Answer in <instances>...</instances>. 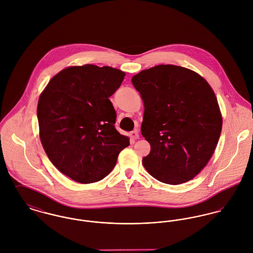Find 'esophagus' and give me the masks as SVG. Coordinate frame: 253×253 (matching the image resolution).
Instances as JSON below:
<instances>
[{"label": "esophagus", "instance_id": "1", "mask_svg": "<svg viewBox=\"0 0 253 253\" xmlns=\"http://www.w3.org/2000/svg\"><path fill=\"white\" fill-rule=\"evenodd\" d=\"M130 136H131V138L133 139V140H137V139H139V132H138V130H134V131H132L131 133H130Z\"/></svg>", "mask_w": 253, "mask_h": 253}]
</instances>
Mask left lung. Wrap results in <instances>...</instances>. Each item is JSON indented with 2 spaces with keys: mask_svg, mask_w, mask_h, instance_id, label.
<instances>
[{
  "mask_svg": "<svg viewBox=\"0 0 253 253\" xmlns=\"http://www.w3.org/2000/svg\"><path fill=\"white\" fill-rule=\"evenodd\" d=\"M144 105L140 132L150 144L142 165L156 179L180 184L208 164L222 117L214 92L197 73L159 65L132 78Z\"/></svg>",
  "mask_w": 253,
  "mask_h": 253,
  "instance_id": "1",
  "label": "left lung"
}]
</instances>
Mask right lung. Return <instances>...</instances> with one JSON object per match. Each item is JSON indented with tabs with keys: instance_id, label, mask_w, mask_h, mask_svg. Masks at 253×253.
<instances>
[{
	"instance_id": "right-lung-1",
	"label": "right lung",
	"mask_w": 253,
	"mask_h": 253,
	"mask_svg": "<svg viewBox=\"0 0 253 253\" xmlns=\"http://www.w3.org/2000/svg\"><path fill=\"white\" fill-rule=\"evenodd\" d=\"M125 73L108 66L69 67L53 77L38 104L40 137L51 163L81 183L103 179L129 139L115 129L110 97Z\"/></svg>"
}]
</instances>
